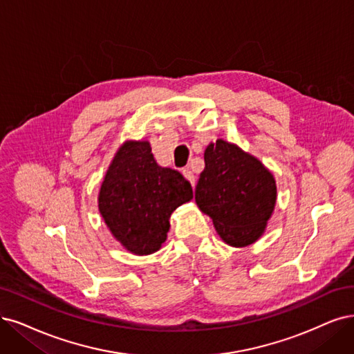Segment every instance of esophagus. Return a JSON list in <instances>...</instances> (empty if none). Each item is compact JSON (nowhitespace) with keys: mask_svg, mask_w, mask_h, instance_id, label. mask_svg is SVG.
Segmentation results:
<instances>
[{"mask_svg":"<svg viewBox=\"0 0 354 354\" xmlns=\"http://www.w3.org/2000/svg\"><path fill=\"white\" fill-rule=\"evenodd\" d=\"M182 174H184V176L191 182V185L195 187V176H194V174L191 172V169H184V170H182Z\"/></svg>","mask_w":354,"mask_h":354,"instance_id":"esophagus-1","label":"esophagus"}]
</instances>
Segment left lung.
I'll return each instance as SVG.
<instances>
[{
    "label": "left lung",
    "instance_id": "left-lung-1",
    "mask_svg": "<svg viewBox=\"0 0 354 354\" xmlns=\"http://www.w3.org/2000/svg\"><path fill=\"white\" fill-rule=\"evenodd\" d=\"M205 167L195 187V203L210 216L230 246H248L261 238L277 200L272 174L236 144L218 138L204 151Z\"/></svg>",
    "mask_w": 354,
    "mask_h": 354
}]
</instances>
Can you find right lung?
Masks as SVG:
<instances>
[{"mask_svg":"<svg viewBox=\"0 0 354 354\" xmlns=\"http://www.w3.org/2000/svg\"><path fill=\"white\" fill-rule=\"evenodd\" d=\"M192 200L189 182L178 170L156 163L149 141H125L99 191V212L127 251L160 250L176 208Z\"/></svg>","mask_w":354,"mask_h":354,"instance_id":"add662e5","label":"right lung"}]
</instances>
